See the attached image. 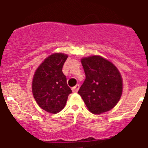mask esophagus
Returning a JSON list of instances; mask_svg holds the SVG:
<instances>
[{
    "mask_svg": "<svg viewBox=\"0 0 148 148\" xmlns=\"http://www.w3.org/2000/svg\"><path fill=\"white\" fill-rule=\"evenodd\" d=\"M79 85H77V86H75L74 87L72 88V91L74 93H77V91H78V90H79Z\"/></svg>",
    "mask_w": 148,
    "mask_h": 148,
    "instance_id": "obj_1",
    "label": "esophagus"
}]
</instances>
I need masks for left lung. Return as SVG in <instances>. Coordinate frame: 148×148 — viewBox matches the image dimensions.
Masks as SVG:
<instances>
[{"label": "left lung", "mask_w": 148, "mask_h": 148, "mask_svg": "<svg viewBox=\"0 0 148 148\" xmlns=\"http://www.w3.org/2000/svg\"><path fill=\"white\" fill-rule=\"evenodd\" d=\"M86 79L78 94L90 112L100 114L111 110L122 94L120 72L112 62L99 55L81 59Z\"/></svg>", "instance_id": "obj_1"}]
</instances>
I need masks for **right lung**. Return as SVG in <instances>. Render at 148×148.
Here are the masks:
<instances>
[{
  "mask_svg": "<svg viewBox=\"0 0 148 148\" xmlns=\"http://www.w3.org/2000/svg\"><path fill=\"white\" fill-rule=\"evenodd\" d=\"M67 54L54 53L41 62L34 72L32 84V94L38 106L51 114L64 108L72 91L62 73Z\"/></svg>",
  "mask_w": 148,
  "mask_h": 148,
  "instance_id": "obj_1",
  "label": "right lung"
}]
</instances>
